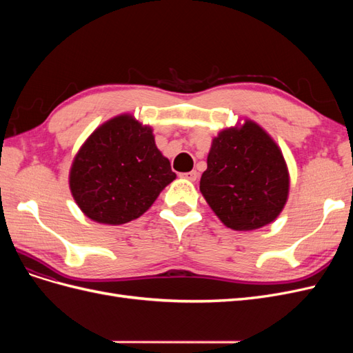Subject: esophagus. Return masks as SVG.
Here are the masks:
<instances>
[{
  "label": "esophagus",
  "instance_id": "1",
  "mask_svg": "<svg viewBox=\"0 0 353 353\" xmlns=\"http://www.w3.org/2000/svg\"><path fill=\"white\" fill-rule=\"evenodd\" d=\"M183 178H185L188 181H196L199 178V172H197V170H191V172L183 174Z\"/></svg>",
  "mask_w": 353,
  "mask_h": 353
}]
</instances>
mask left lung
Instances as JSON below:
<instances>
[{"instance_id":"1","label":"left lung","mask_w":353,"mask_h":353,"mask_svg":"<svg viewBox=\"0 0 353 353\" xmlns=\"http://www.w3.org/2000/svg\"><path fill=\"white\" fill-rule=\"evenodd\" d=\"M290 178L283 153L253 121L227 128L213 138L200 191L231 230L268 225L283 210Z\"/></svg>"}]
</instances>
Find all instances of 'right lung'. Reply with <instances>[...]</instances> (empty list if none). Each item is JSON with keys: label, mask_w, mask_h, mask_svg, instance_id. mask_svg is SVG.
<instances>
[{"label": "right lung", "mask_w": 353, "mask_h": 353, "mask_svg": "<svg viewBox=\"0 0 353 353\" xmlns=\"http://www.w3.org/2000/svg\"><path fill=\"white\" fill-rule=\"evenodd\" d=\"M175 178L152 128L121 114L97 128L79 148L69 185L90 219L121 225L140 218Z\"/></svg>", "instance_id": "1"}]
</instances>
